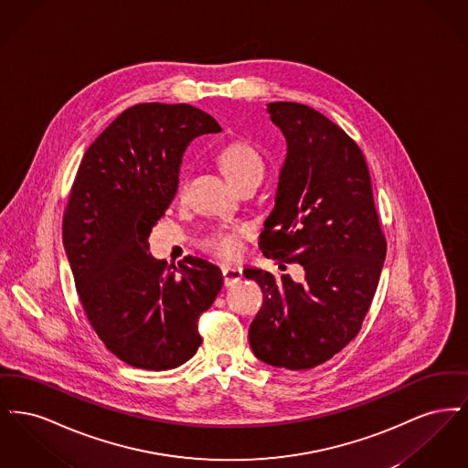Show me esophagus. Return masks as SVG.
Here are the masks:
<instances>
[{
    "instance_id": "obj_1",
    "label": "esophagus",
    "mask_w": 468,
    "mask_h": 468,
    "mask_svg": "<svg viewBox=\"0 0 468 468\" xmlns=\"http://www.w3.org/2000/svg\"><path fill=\"white\" fill-rule=\"evenodd\" d=\"M224 286H231L235 282H239L242 279V270L239 267H231V265H223Z\"/></svg>"
}]
</instances>
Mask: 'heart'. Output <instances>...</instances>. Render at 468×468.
I'll list each match as a JSON object with an SVG mask.
<instances>
[{
	"instance_id": "1",
	"label": "heart",
	"mask_w": 468,
	"mask_h": 468,
	"mask_svg": "<svg viewBox=\"0 0 468 468\" xmlns=\"http://www.w3.org/2000/svg\"><path fill=\"white\" fill-rule=\"evenodd\" d=\"M219 165L224 176L229 178L231 184L249 176H263V161L260 154L245 142H231L219 153ZM205 249L221 256V258H235L242 244L240 231L237 229H219L205 239Z\"/></svg>"
}]
</instances>
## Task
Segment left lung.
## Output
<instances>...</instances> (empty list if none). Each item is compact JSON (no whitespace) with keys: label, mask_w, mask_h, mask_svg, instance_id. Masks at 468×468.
<instances>
[{"label":"left lung","mask_w":468,"mask_h":468,"mask_svg":"<svg viewBox=\"0 0 468 468\" xmlns=\"http://www.w3.org/2000/svg\"><path fill=\"white\" fill-rule=\"evenodd\" d=\"M268 113L286 138V159L260 249L267 258L300 263L305 277L294 282L286 273L275 279L245 268L263 291L249 344L267 365L309 370L359 332L378 290L386 240L367 161L347 133L302 103H268Z\"/></svg>","instance_id":"obj_1"}]
</instances>
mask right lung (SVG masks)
Wrapping results in <instances>:
<instances>
[{"instance_id": "right-lung-1", "label": "right lung", "mask_w": 468, "mask_h": 468, "mask_svg": "<svg viewBox=\"0 0 468 468\" xmlns=\"http://www.w3.org/2000/svg\"><path fill=\"white\" fill-rule=\"evenodd\" d=\"M186 103H140L119 113L80 161L63 219V244L82 307L107 349L144 370L195 356L198 317L223 288L207 260L157 261L149 235L178 187L193 138L219 133Z\"/></svg>"}]
</instances>
